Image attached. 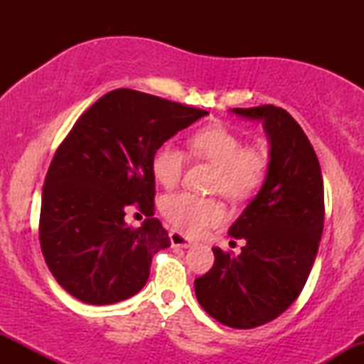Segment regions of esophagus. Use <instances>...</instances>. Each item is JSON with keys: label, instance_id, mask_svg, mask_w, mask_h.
Masks as SVG:
<instances>
[{"label": "esophagus", "instance_id": "34e87169", "mask_svg": "<svg viewBox=\"0 0 364 364\" xmlns=\"http://www.w3.org/2000/svg\"><path fill=\"white\" fill-rule=\"evenodd\" d=\"M169 240H171V245L178 246V248H190V246L195 245L193 241L188 240L186 236H183L181 232H178V231H171L169 232Z\"/></svg>", "mask_w": 364, "mask_h": 364}]
</instances>
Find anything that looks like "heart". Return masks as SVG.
<instances>
[{
	"label": "heart",
	"instance_id": "1",
	"mask_svg": "<svg viewBox=\"0 0 364 364\" xmlns=\"http://www.w3.org/2000/svg\"><path fill=\"white\" fill-rule=\"evenodd\" d=\"M190 154L205 159L215 166L214 190L231 200H243L253 195L265 179L269 159L262 149L243 147L240 135L224 124H208L196 129L188 140ZM185 154L171 144H162L154 150L150 169L156 181L164 188H173L185 168ZM161 210L174 228L186 235H202L208 228L220 224L224 208L214 198L193 193L168 195Z\"/></svg>",
	"mask_w": 364,
	"mask_h": 364
}]
</instances>
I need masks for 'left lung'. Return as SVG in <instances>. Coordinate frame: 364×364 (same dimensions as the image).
I'll use <instances>...</instances> for the list:
<instances>
[{
    "instance_id": "obj_1",
    "label": "left lung",
    "mask_w": 364,
    "mask_h": 364,
    "mask_svg": "<svg viewBox=\"0 0 364 364\" xmlns=\"http://www.w3.org/2000/svg\"><path fill=\"white\" fill-rule=\"evenodd\" d=\"M260 121L269 139L267 176L229 228L240 255L214 250V267L195 279L200 306L232 328H255L284 313L306 284L323 231V179L303 128L275 106L231 109Z\"/></svg>"
}]
</instances>
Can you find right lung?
I'll return each instance as SVG.
<instances>
[{
  "label": "right lung",
  "instance_id": "obj_1",
  "mask_svg": "<svg viewBox=\"0 0 364 364\" xmlns=\"http://www.w3.org/2000/svg\"><path fill=\"white\" fill-rule=\"evenodd\" d=\"M207 111L132 89L102 95L58 147L43 188L39 241L58 284L89 304L132 298L147 282L152 257L171 246L154 219V150ZM139 208L140 228L124 223Z\"/></svg>",
  "mask_w": 364,
  "mask_h": 364
}]
</instances>
